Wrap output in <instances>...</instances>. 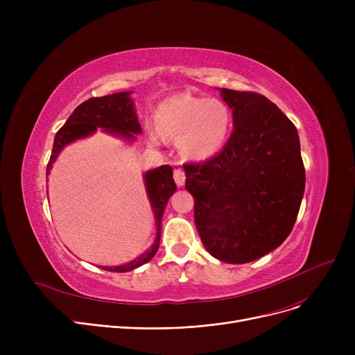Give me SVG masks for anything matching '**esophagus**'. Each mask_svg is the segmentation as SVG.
<instances>
[{
  "mask_svg": "<svg viewBox=\"0 0 355 355\" xmlns=\"http://www.w3.org/2000/svg\"><path fill=\"white\" fill-rule=\"evenodd\" d=\"M173 175H174V181H175L178 187H182L184 182H185V173L181 170V168H174Z\"/></svg>",
  "mask_w": 355,
  "mask_h": 355,
  "instance_id": "esophagus-1",
  "label": "esophagus"
}]
</instances>
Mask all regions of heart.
<instances>
[{
	"mask_svg": "<svg viewBox=\"0 0 355 355\" xmlns=\"http://www.w3.org/2000/svg\"><path fill=\"white\" fill-rule=\"evenodd\" d=\"M157 128L164 137L180 138L184 154L207 158L226 144L232 130V110L220 99L178 95L159 105Z\"/></svg>",
	"mask_w": 355,
	"mask_h": 355,
	"instance_id": "obj_1",
	"label": "heart"
}]
</instances>
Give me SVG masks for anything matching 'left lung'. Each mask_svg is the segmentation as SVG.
<instances>
[{
    "instance_id": "8db88e82",
    "label": "left lung",
    "mask_w": 355,
    "mask_h": 355,
    "mask_svg": "<svg viewBox=\"0 0 355 355\" xmlns=\"http://www.w3.org/2000/svg\"><path fill=\"white\" fill-rule=\"evenodd\" d=\"M234 129L213 158L184 164L194 221L206 250L248 263L291 234L305 190L300 137L289 118L256 92L221 89Z\"/></svg>"
}]
</instances>
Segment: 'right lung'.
<instances>
[{
	"mask_svg": "<svg viewBox=\"0 0 355 355\" xmlns=\"http://www.w3.org/2000/svg\"><path fill=\"white\" fill-rule=\"evenodd\" d=\"M129 93L130 92H119L102 98H90L74 109L66 123L58 130V134L54 137L53 151L47 164L46 174H49L53 162L58 158L64 145L93 134L98 128H103L106 130H110V132L119 134L128 139H132L134 134H141V125L138 123L135 115L134 103L129 99ZM145 185L157 217L158 230L154 245L137 260H134V262L115 268L103 266L102 269L105 270L129 272L135 268H139L141 265L149 262L159 248L162 214L168 200H170V197L177 190V185L173 178V168L170 165H161L153 171H148L145 174Z\"/></svg>",
	"mask_w": 355,
	"mask_h": 355,
	"instance_id": "obj_1",
	"label": "right lung"
}]
</instances>
